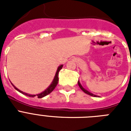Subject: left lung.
Masks as SVG:
<instances>
[{
    "label": "left lung",
    "mask_w": 131,
    "mask_h": 131,
    "mask_svg": "<svg viewBox=\"0 0 131 131\" xmlns=\"http://www.w3.org/2000/svg\"><path fill=\"white\" fill-rule=\"evenodd\" d=\"M78 85H79V86H80V88H81V89H82V91L84 92H85V93L87 94H88V95H90V96H96V95H94V94L91 93V92H88V90H86V89H84V88L82 87V85H81V84H80V82H79V81H78Z\"/></svg>",
    "instance_id": "left-lung-1"
}]
</instances>
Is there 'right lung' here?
Returning <instances> with one entry per match:
<instances>
[{
	"mask_svg": "<svg viewBox=\"0 0 131 131\" xmlns=\"http://www.w3.org/2000/svg\"><path fill=\"white\" fill-rule=\"evenodd\" d=\"M62 67H63V65L62 64V65L59 66L58 67V69H57V71H56V75H55V77H54V78H53V81H52V82H51V84L49 85V86L48 88H47V89L45 90H44L43 92H42L40 94H27V93H25V92H24L21 91V90H19V89H17V88L15 87L13 84H12L13 85V86L14 88H15V90H17V91L19 92H21V94H24V95H26L28 96H30V97H35V96H37L38 98H43L44 97V96H47V94H49V93H51V92L53 91V90H54V88H56V86H57L58 83V73H59V71L61 70V69L62 68Z\"/></svg>",
	"mask_w": 131,
	"mask_h": 131,
	"instance_id": "obj_1",
	"label": "right lung"
}]
</instances>
